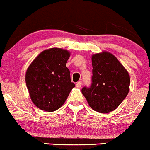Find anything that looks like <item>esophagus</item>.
Wrapping results in <instances>:
<instances>
[{
    "label": "esophagus",
    "instance_id": "1",
    "mask_svg": "<svg viewBox=\"0 0 150 150\" xmlns=\"http://www.w3.org/2000/svg\"><path fill=\"white\" fill-rule=\"evenodd\" d=\"M82 82H81V81H79V82H77L76 86H77V87H78V88H80V87H82Z\"/></svg>",
    "mask_w": 150,
    "mask_h": 150
}]
</instances>
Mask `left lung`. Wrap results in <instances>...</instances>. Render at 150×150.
Returning <instances> with one entry per match:
<instances>
[{"instance_id":"obj_1","label":"left lung","mask_w":150,"mask_h":150,"mask_svg":"<svg viewBox=\"0 0 150 150\" xmlns=\"http://www.w3.org/2000/svg\"><path fill=\"white\" fill-rule=\"evenodd\" d=\"M92 85L83 87L82 93L94 111L109 113L128 95V72L116 56L108 51L92 55Z\"/></svg>"}]
</instances>
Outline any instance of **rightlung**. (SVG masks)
I'll return each instance as SVG.
<instances>
[{
    "label": "right lung",
    "instance_id": "obj_1",
    "mask_svg": "<svg viewBox=\"0 0 150 150\" xmlns=\"http://www.w3.org/2000/svg\"><path fill=\"white\" fill-rule=\"evenodd\" d=\"M68 50L51 48L41 52L27 68V87L32 102L43 111L53 112L61 108L75 87L66 63Z\"/></svg>",
    "mask_w": 150,
    "mask_h": 150
}]
</instances>
